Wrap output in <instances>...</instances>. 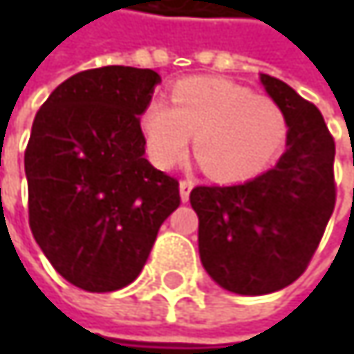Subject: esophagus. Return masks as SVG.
<instances>
[{
  "label": "esophagus",
  "instance_id": "obj_1",
  "mask_svg": "<svg viewBox=\"0 0 354 354\" xmlns=\"http://www.w3.org/2000/svg\"><path fill=\"white\" fill-rule=\"evenodd\" d=\"M192 186H194V182H192L190 178H182V180H180V196H182V201H184V203L188 201Z\"/></svg>",
  "mask_w": 354,
  "mask_h": 354
}]
</instances>
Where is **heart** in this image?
Masks as SVG:
<instances>
[{
	"instance_id": "heart-1",
	"label": "heart",
	"mask_w": 354,
	"mask_h": 354,
	"mask_svg": "<svg viewBox=\"0 0 354 354\" xmlns=\"http://www.w3.org/2000/svg\"><path fill=\"white\" fill-rule=\"evenodd\" d=\"M170 100L172 108L153 100L141 114L149 156L162 168L176 164L194 135V153L211 176H254L287 139L283 108L225 80H184L172 88Z\"/></svg>"
}]
</instances>
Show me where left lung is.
I'll return each instance as SVG.
<instances>
[{
  "label": "left lung",
  "instance_id": "left-lung-1",
  "mask_svg": "<svg viewBox=\"0 0 354 354\" xmlns=\"http://www.w3.org/2000/svg\"><path fill=\"white\" fill-rule=\"evenodd\" d=\"M287 118V151L274 168L234 186H196L198 252L223 289L266 295L297 281L318 250L336 203L334 139L318 108L262 73Z\"/></svg>",
  "mask_w": 354,
  "mask_h": 354
}]
</instances>
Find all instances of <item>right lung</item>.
<instances>
[{
  "label": "right lung",
  "mask_w": 354,
  "mask_h": 354,
  "mask_svg": "<svg viewBox=\"0 0 354 354\" xmlns=\"http://www.w3.org/2000/svg\"><path fill=\"white\" fill-rule=\"evenodd\" d=\"M160 75L106 65L65 80L36 112L24 153L36 244L71 285L133 283L180 205L176 178L145 158L141 118Z\"/></svg>",
  "instance_id": "obj_1"
}]
</instances>
